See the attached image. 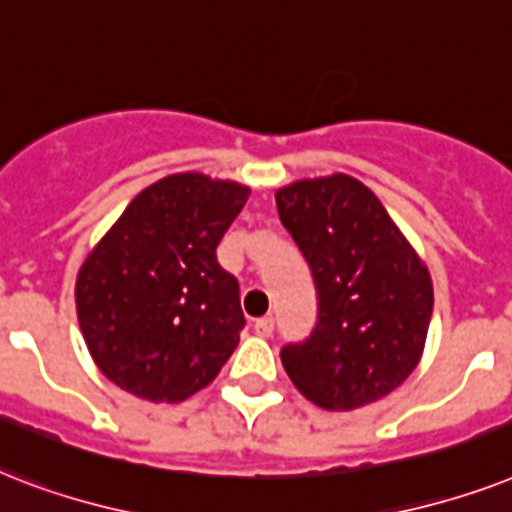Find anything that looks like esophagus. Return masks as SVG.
Here are the masks:
<instances>
[{
    "label": "esophagus",
    "mask_w": 512,
    "mask_h": 512,
    "mask_svg": "<svg viewBox=\"0 0 512 512\" xmlns=\"http://www.w3.org/2000/svg\"><path fill=\"white\" fill-rule=\"evenodd\" d=\"M253 330H256V335H261V338H269L272 330H275V320H272V317H261V320L253 322Z\"/></svg>",
    "instance_id": "34e87169"
}]
</instances>
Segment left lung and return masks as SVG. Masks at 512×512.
<instances>
[{"label": "left lung", "mask_w": 512, "mask_h": 512, "mask_svg": "<svg viewBox=\"0 0 512 512\" xmlns=\"http://www.w3.org/2000/svg\"><path fill=\"white\" fill-rule=\"evenodd\" d=\"M275 200L320 298L312 335L282 349V367L322 410L378 402L423 357L431 272L375 192L349 174L298 179Z\"/></svg>", "instance_id": "obj_1"}]
</instances>
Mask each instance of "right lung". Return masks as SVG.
I'll return each instance as SVG.
<instances>
[{"instance_id": "1", "label": "right lung", "mask_w": 512, "mask_h": 512, "mask_svg": "<svg viewBox=\"0 0 512 512\" xmlns=\"http://www.w3.org/2000/svg\"><path fill=\"white\" fill-rule=\"evenodd\" d=\"M251 187L198 171L145 187L76 277V314L94 365L147 402H185L232 357L245 317L216 245Z\"/></svg>"}]
</instances>
